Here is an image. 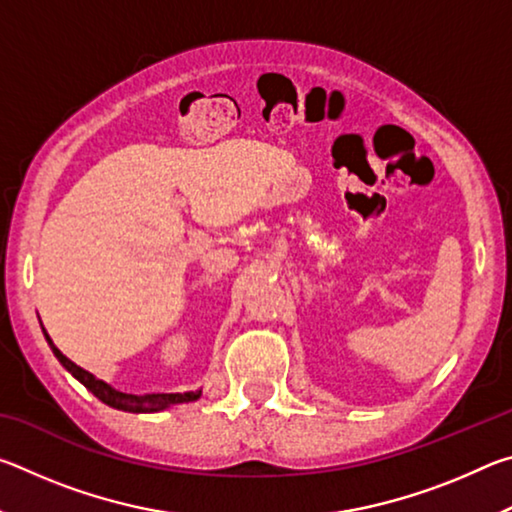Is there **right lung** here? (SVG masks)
<instances>
[{"mask_svg": "<svg viewBox=\"0 0 512 512\" xmlns=\"http://www.w3.org/2000/svg\"><path fill=\"white\" fill-rule=\"evenodd\" d=\"M45 332V329H42ZM47 336V332H45ZM47 343L51 352L56 354V359L63 363V366L72 372V375L81 381V384L88 388V391L99 397L103 404L112 406V409H119V411H128V413H153V411H162L167 409L171 404H180V402H194L201 397V391L196 393H144V395H128V393H121L115 391V388L108 386L106 381H101L92 375V372L83 370L81 366H76L74 361H69L63 352H60L51 339L47 336Z\"/></svg>", "mask_w": 512, "mask_h": 512, "instance_id": "add662e5", "label": "right lung"}]
</instances>
